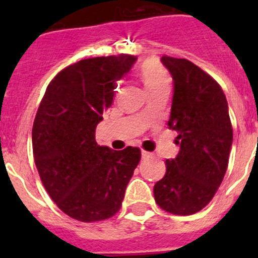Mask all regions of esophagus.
Here are the masks:
<instances>
[{"mask_svg":"<svg viewBox=\"0 0 258 258\" xmlns=\"http://www.w3.org/2000/svg\"><path fill=\"white\" fill-rule=\"evenodd\" d=\"M141 155H142V159H149V157H151V154L147 151H142L141 152Z\"/></svg>","mask_w":258,"mask_h":258,"instance_id":"1","label":"esophagus"}]
</instances>
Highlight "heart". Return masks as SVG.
Instances as JSON below:
<instances>
[{
  "label": "heart",
  "mask_w": 258,
  "mask_h": 258,
  "mask_svg": "<svg viewBox=\"0 0 258 258\" xmlns=\"http://www.w3.org/2000/svg\"><path fill=\"white\" fill-rule=\"evenodd\" d=\"M140 76L147 92L152 93L163 86H169L165 68L156 60H146L140 68Z\"/></svg>",
  "instance_id": "obj_1"
}]
</instances>
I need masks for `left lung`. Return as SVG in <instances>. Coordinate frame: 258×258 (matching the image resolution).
I'll list each match as a JSON object with an SVG mask.
<instances>
[{"mask_svg":"<svg viewBox=\"0 0 258 258\" xmlns=\"http://www.w3.org/2000/svg\"><path fill=\"white\" fill-rule=\"evenodd\" d=\"M173 79L168 126L178 133V155L166 160L165 175L154 186L164 211L188 216L213 199L229 164L232 126L223 90L187 59L161 56Z\"/></svg>","mask_w":258,"mask_h":258,"instance_id":"1","label":"left lung"}]
</instances>
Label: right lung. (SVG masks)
<instances>
[{"label": "right lung", "mask_w": 258, "mask_h": 258, "mask_svg": "<svg viewBox=\"0 0 258 258\" xmlns=\"http://www.w3.org/2000/svg\"><path fill=\"white\" fill-rule=\"evenodd\" d=\"M137 56H98L60 71L46 89L32 129L33 157L47 194L83 222L112 217L141 160L138 147L115 151L95 141L117 81Z\"/></svg>", "instance_id": "obj_1"}]
</instances>
